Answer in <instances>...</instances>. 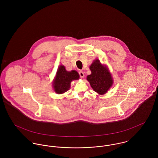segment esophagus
<instances>
[{
	"mask_svg": "<svg viewBox=\"0 0 158 158\" xmlns=\"http://www.w3.org/2000/svg\"><path fill=\"white\" fill-rule=\"evenodd\" d=\"M79 75H80V77L81 78H83L85 77L84 72H82V71H80V72H79Z\"/></svg>",
	"mask_w": 158,
	"mask_h": 158,
	"instance_id": "esophagus-1",
	"label": "esophagus"
}]
</instances>
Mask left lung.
Instances as JSON below:
<instances>
[{
    "mask_svg": "<svg viewBox=\"0 0 158 158\" xmlns=\"http://www.w3.org/2000/svg\"><path fill=\"white\" fill-rule=\"evenodd\" d=\"M89 68L91 74L88 75L86 79L90 86L100 95L106 94L113 84V78L108 69L98 59L94 60Z\"/></svg>",
    "mask_w": 158,
    "mask_h": 158,
    "instance_id": "8db88e82",
    "label": "left lung"
}]
</instances>
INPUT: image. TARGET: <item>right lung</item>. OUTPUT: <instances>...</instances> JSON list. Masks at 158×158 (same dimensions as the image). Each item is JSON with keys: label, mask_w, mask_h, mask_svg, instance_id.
<instances>
[{"label": "right lung", "mask_w": 158, "mask_h": 158, "mask_svg": "<svg viewBox=\"0 0 158 158\" xmlns=\"http://www.w3.org/2000/svg\"><path fill=\"white\" fill-rule=\"evenodd\" d=\"M80 75L75 70L67 71L63 65L58 68L56 76L53 81V87L54 90L58 94H61L66 92L70 88L71 81L78 80Z\"/></svg>", "instance_id": "add662e5"}]
</instances>
